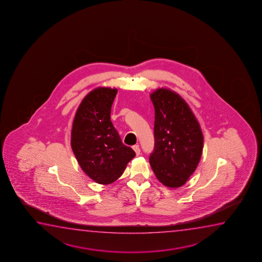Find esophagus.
<instances>
[{
	"instance_id": "1",
	"label": "esophagus",
	"mask_w": 262,
	"mask_h": 262,
	"mask_svg": "<svg viewBox=\"0 0 262 262\" xmlns=\"http://www.w3.org/2000/svg\"><path fill=\"white\" fill-rule=\"evenodd\" d=\"M134 151H135V153H136L137 156H139L140 154V148L138 145H135V146H133V147Z\"/></svg>"
}]
</instances>
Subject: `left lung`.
Returning a JSON list of instances; mask_svg holds the SVG:
<instances>
[{"label":"left lung","instance_id":"obj_1","mask_svg":"<svg viewBox=\"0 0 262 262\" xmlns=\"http://www.w3.org/2000/svg\"><path fill=\"white\" fill-rule=\"evenodd\" d=\"M150 98L155 107L151 168L165 186H183L201 160L204 140L201 126L190 106L174 91L158 89Z\"/></svg>","mask_w":262,"mask_h":262}]
</instances>
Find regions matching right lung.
I'll list each match as a JSON object with an SVG mask.
<instances>
[{
  "label": "right lung",
  "instance_id": "right-lung-1",
  "mask_svg": "<svg viewBox=\"0 0 262 262\" xmlns=\"http://www.w3.org/2000/svg\"><path fill=\"white\" fill-rule=\"evenodd\" d=\"M116 89L97 88L83 98L72 129V151L83 172L96 183L109 184L122 176L134 157L111 122Z\"/></svg>",
  "mask_w": 262,
  "mask_h": 262
}]
</instances>
